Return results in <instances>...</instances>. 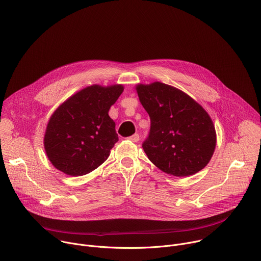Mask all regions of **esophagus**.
Returning <instances> with one entry per match:
<instances>
[{"label": "esophagus", "instance_id": "1", "mask_svg": "<svg viewBox=\"0 0 261 261\" xmlns=\"http://www.w3.org/2000/svg\"><path fill=\"white\" fill-rule=\"evenodd\" d=\"M128 140L129 141H132V142H138L139 140H140V137H139V135L138 134H135V135H133V136H130V137H128Z\"/></svg>", "mask_w": 261, "mask_h": 261}]
</instances>
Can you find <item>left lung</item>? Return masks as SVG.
<instances>
[{
	"instance_id": "8db88e82",
	"label": "left lung",
	"mask_w": 261,
	"mask_h": 261,
	"mask_svg": "<svg viewBox=\"0 0 261 261\" xmlns=\"http://www.w3.org/2000/svg\"><path fill=\"white\" fill-rule=\"evenodd\" d=\"M136 90L150 117V133L142 145L150 162L178 177L203 169L217 144L208 113L184 91L161 82L138 84Z\"/></svg>"
}]
</instances>
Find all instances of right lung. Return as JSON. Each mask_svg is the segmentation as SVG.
I'll return each mask as SVG.
<instances>
[{"instance_id": "obj_1", "label": "right lung", "mask_w": 261, "mask_h": 261, "mask_svg": "<svg viewBox=\"0 0 261 261\" xmlns=\"http://www.w3.org/2000/svg\"><path fill=\"white\" fill-rule=\"evenodd\" d=\"M124 87L92 85L56 109L47 122L43 144L51 165L70 176L95 170L118 141L109 110Z\"/></svg>"}]
</instances>
